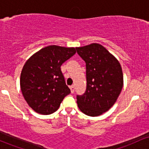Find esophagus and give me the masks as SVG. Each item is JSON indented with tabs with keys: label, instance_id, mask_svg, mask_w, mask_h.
<instances>
[{
	"label": "esophagus",
	"instance_id": "1",
	"mask_svg": "<svg viewBox=\"0 0 149 149\" xmlns=\"http://www.w3.org/2000/svg\"><path fill=\"white\" fill-rule=\"evenodd\" d=\"M70 89H71V93H73V92H74V91H75V86L73 85H71V86H70Z\"/></svg>",
	"mask_w": 149,
	"mask_h": 149
}]
</instances>
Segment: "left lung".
<instances>
[{"label":"left lung","mask_w":149,"mask_h":149,"mask_svg":"<svg viewBox=\"0 0 149 149\" xmlns=\"http://www.w3.org/2000/svg\"><path fill=\"white\" fill-rule=\"evenodd\" d=\"M76 51L86 64L87 79L85 93L76 96L78 108L88 116H100L115 104L122 90L120 64L100 44L76 47Z\"/></svg>","instance_id":"1"}]
</instances>
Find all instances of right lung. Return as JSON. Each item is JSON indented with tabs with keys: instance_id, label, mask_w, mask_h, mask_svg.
Masks as SVG:
<instances>
[{
	"instance_id": "1",
	"label": "right lung",
	"mask_w": 149,
	"mask_h": 149,
	"mask_svg": "<svg viewBox=\"0 0 149 149\" xmlns=\"http://www.w3.org/2000/svg\"><path fill=\"white\" fill-rule=\"evenodd\" d=\"M75 54L74 47L49 45L25 63L20 76L21 90L27 104L38 113H53L71 93L60 67Z\"/></svg>"
}]
</instances>
